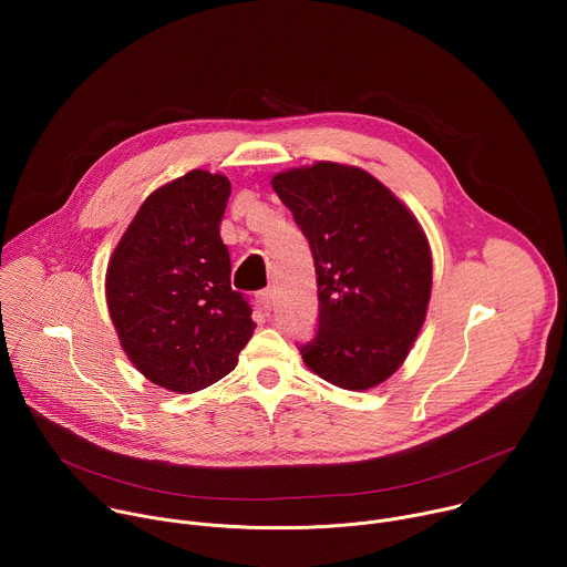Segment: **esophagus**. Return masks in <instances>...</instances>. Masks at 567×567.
Segmentation results:
<instances>
[{"mask_svg": "<svg viewBox=\"0 0 567 567\" xmlns=\"http://www.w3.org/2000/svg\"><path fill=\"white\" fill-rule=\"evenodd\" d=\"M256 300H258V305H260V309H265L267 313L274 309V302H276V293H274V289H262L258 296H256Z\"/></svg>", "mask_w": 567, "mask_h": 567, "instance_id": "1", "label": "esophagus"}]
</instances>
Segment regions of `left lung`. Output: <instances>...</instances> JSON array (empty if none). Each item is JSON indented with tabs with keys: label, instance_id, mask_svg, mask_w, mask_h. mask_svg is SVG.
Instances as JSON below:
<instances>
[{
	"label": "left lung",
	"instance_id": "left-lung-1",
	"mask_svg": "<svg viewBox=\"0 0 567 567\" xmlns=\"http://www.w3.org/2000/svg\"><path fill=\"white\" fill-rule=\"evenodd\" d=\"M309 241L318 330L298 346L320 379L343 390L385 381L426 318L433 260L413 213L361 168L320 161L271 179Z\"/></svg>",
	"mask_w": 567,
	"mask_h": 567
}]
</instances>
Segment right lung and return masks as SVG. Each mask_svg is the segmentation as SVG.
I'll return each instance as SVG.
<instances>
[{"instance_id":"add662e5","label":"right lung","mask_w":567,"mask_h":567,"mask_svg":"<svg viewBox=\"0 0 567 567\" xmlns=\"http://www.w3.org/2000/svg\"><path fill=\"white\" fill-rule=\"evenodd\" d=\"M224 175L190 171L154 190L107 267V307L134 368L173 392L226 377L256 330L245 293L230 289L219 221Z\"/></svg>"}]
</instances>
